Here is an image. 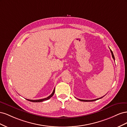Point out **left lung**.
<instances>
[{"label":"left lung","instance_id":"8db88e82","mask_svg":"<svg viewBox=\"0 0 127 127\" xmlns=\"http://www.w3.org/2000/svg\"><path fill=\"white\" fill-rule=\"evenodd\" d=\"M110 51L111 52V54H112V58H113V59L115 60V58H114V56L113 55V52L112 51V50L110 49ZM103 97H101L100 98H97V99H92V100H86V99H78L79 100H80V101H84V102H92V101H95L96 100H98V99H100V98H102Z\"/></svg>","mask_w":127,"mask_h":127}]
</instances>
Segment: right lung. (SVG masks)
Masks as SVG:
<instances>
[{"mask_svg":"<svg viewBox=\"0 0 127 127\" xmlns=\"http://www.w3.org/2000/svg\"><path fill=\"white\" fill-rule=\"evenodd\" d=\"M55 90L54 88V90H53V92L52 93V94L49 96L48 97H46V98H43V99H36V100H33V99H26L28 101H31V102H43V101H44L45 100H48V99L50 98L53 95V94H54L55 93Z\"/></svg>","mask_w":127,"mask_h":127,"instance_id":"add662e5","label":"right lung"}]
</instances>
